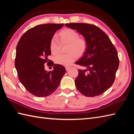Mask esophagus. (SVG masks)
I'll use <instances>...</instances> for the list:
<instances>
[{
	"instance_id": "1",
	"label": "esophagus",
	"mask_w": 134,
	"mask_h": 134,
	"mask_svg": "<svg viewBox=\"0 0 134 134\" xmlns=\"http://www.w3.org/2000/svg\"><path fill=\"white\" fill-rule=\"evenodd\" d=\"M70 69V67H68V66H67V67H65V70H66L67 71H68L69 70V69Z\"/></svg>"
}]
</instances>
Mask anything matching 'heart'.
<instances>
[{
    "instance_id": "obj_1",
    "label": "heart",
    "mask_w": 134,
    "mask_h": 134,
    "mask_svg": "<svg viewBox=\"0 0 134 134\" xmlns=\"http://www.w3.org/2000/svg\"><path fill=\"white\" fill-rule=\"evenodd\" d=\"M60 44H67L66 52L64 55H59L54 59L55 63L69 66L75 60L76 57L80 58L83 56L87 48V42L84 38L79 37V34L75 30L69 28L64 29L60 32L58 35ZM60 45L55 38L51 40L49 49L53 55L58 53Z\"/></svg>"
}]
</instances>
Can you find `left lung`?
<instances>
[{
	"label": "left lung",
	"instance_id": "obj_1",
	"mask_svg": "<svg viewBox=\"0 0 134 134\" xmlns=\"http://www.w3.org/2000/svg\"><path fill=\"white\" fill-rule=\"evenodd\" d=\"M76 30L87 42L86 52L75 64L86 68L78 70L75 80L76 89L87 97H95L107 91L114 82L118 69V52L107 34L94 25H65Z\"/></svg>",
	"mask_w": 134,
	"mask_h": 134
}]
</instances>
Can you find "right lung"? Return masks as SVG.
<instances>
[{
  "mask_svg": "<svg viewBox=\"0 0 134 134\" xmlns=\"http://www.w3.org/2000/svg\"><path fill=\"white\" fill-rule=\"evenodd\" d=\"M63 24L39 25L26 31L16 48L15 67L18 78L28 92L44 97L57 89L66 70L62 65L53 63V70H45V63L51 55L49 43L54 34ZM49 62H48V64Z\"/></svg>",
  "mask_w": 134,
  "mask_h": 134,
  "instance_id": "right-lung-1",
  "label": "right lung"
}]
</instances>
